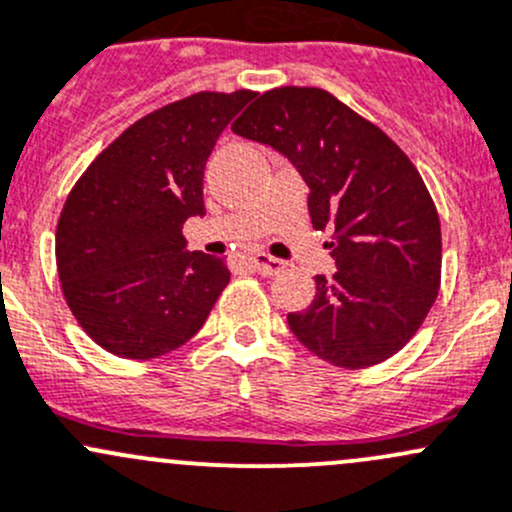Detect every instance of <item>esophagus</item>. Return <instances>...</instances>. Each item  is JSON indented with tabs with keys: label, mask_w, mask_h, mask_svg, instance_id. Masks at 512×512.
<instances>
[{
	"label": "esophagus",
	"mask_w": 512,
	"mask_h": 512,
	"mask_svg": "<svg viewBox=\"0 0 512 512\" xmlns=\"http://www.w3.org/2000/svg\"><path fill=\"white\" fill-rule=\"evenodd\" d=\"M252 267H255V272L260 274H267V277H272V274H279L284 270V262L277 260V257L272 255H265V252H255V255L250 257Z\"/></svg>",
	"instance_id": "obj_1"
}]
</instances>
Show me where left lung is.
<instances>
[{"mask_svg":"<svg viewBox=\"0 0 512 512\" xmlns=\"http://www.w3.org/2000/svg\"><path fill=\"white\" fill-rule=\"evenodd\" d=\"M233 132L272 147L309 186L316 230H333L336 274H316L306 311L287 314L311 353L365 368L400 351L432 309L441 272L439 215L390 137L319 88H274Z\"/></svg>","mask_w":512,"mask_h":512,"instance_id":"left-lung-1","label":"left lung"}]
</instances>
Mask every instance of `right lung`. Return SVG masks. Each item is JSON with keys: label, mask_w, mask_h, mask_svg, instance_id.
I'll return each mask as SVG.
<instances>
[{"label": "right lung", "mask_w": 512, "mask_h": 512, "mask_svg": "<svg viewBox=\"0 0 512 512\" xmlns=\"http://www.w3.org/2000/svg\"><path fill=\"white\" fill-rule=\"evenodd\" d=\"M255 93H196L127 127L73 186L56 230L63 294L105 351L149 360L184 346L230 282L220 257L186 250L206 215L203 171Z\"/></svg>", "instance_id": "right-lung-1"}]
</instances>
